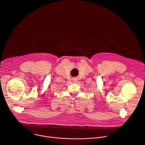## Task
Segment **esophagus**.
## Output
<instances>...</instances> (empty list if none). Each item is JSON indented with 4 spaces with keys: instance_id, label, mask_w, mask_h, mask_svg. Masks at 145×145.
Wrapping results in <instances>:
<instances>
[{
    "instance_id": "34e87169",
    "label": "esophagus",
    "mask_w": 145,
    "mask_h": 145,
    "mask_svg": "<svg viewBox=\"0 0 145 145\" xmlns=\"http://www.w3.org/2000/svg\"><path fill=\"white\" fill-rule=\"evenodd\" d=\"M77 81H78V79H77L76 78H73V82L74 83L77 82Z\"/></svg>"
}]
</instances>
